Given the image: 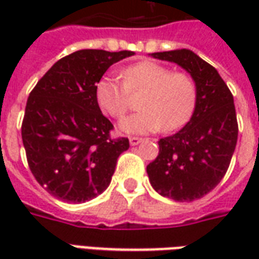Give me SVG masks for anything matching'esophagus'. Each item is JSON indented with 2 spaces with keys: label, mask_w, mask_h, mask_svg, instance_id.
Listing matches in <instances>:
<instances>
[{
  "label": "esophagus",
  "mask_w": 259,
  "mask_h": 259,
  "mask_svg": "<svg viewBox=\"0 0 259 259\" xmlns=\"http://www.w3.org/2000/svg\"><path fill=\"white\" fill-rule=\"evenodd\" d=\"M129 141H130V146H137L139 143L143 141V139H141V137H130Z\"/></svg>",
  "instance_id": "34e87169"
}]
</instances>
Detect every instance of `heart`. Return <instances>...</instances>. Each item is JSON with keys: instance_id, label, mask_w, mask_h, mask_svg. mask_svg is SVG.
Wrapping results in <instances>:
<instances>
[{"instance_id": "1", "label": "heart", "mask_w": 259, "mask_h": 259, "mask_svg": "<svg viewBox=\"0 0 259 259\" xmlns=\"http://www.w3.org/2000/svg\"><path fill=\"white\" fill-rule=\"evenodd\" d=\"M120 80L104 76L96 87V98L104 112L113 119L123 118L130 108V94L144 91L139 101L140 112L122 120L126 133L144 135L183 127L194 112L197 85L190 74L172 72L152 61H141L120 70Z\"/></svg>"}]
</instances>
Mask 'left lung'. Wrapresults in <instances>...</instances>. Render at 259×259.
<instances>
[{
  "instance_id": "left-lung-1",
  "label": "left lung",
  "mask_w": 259,
  "mask_h": 259,
  "mask_svg": "<svg viewBox=\"0 0 259 259\" xmlns=\"http://www.w3.org/2000/svg\"><path fill=\"white\" fill-rule=\"evenodd\" d=\"M185 68L197 85L194 113L185 127L158 141L147 165L150 183L163 197L194 201L213 190L228 172L239 124L233 96L217 69L190 50L152 54Z\"/></svg>"
}]
</instances>
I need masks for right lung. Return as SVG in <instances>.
I'll return each mask as SVG.
<instances>
[{"mask_svg": "<svg viewBox=\"0 0 259 259\" xmlns=\"http://www.w3.org/2000/svg\"><path fill=\"white\" fill-rule=\"evenodd\" d=\"M135 53L80 50L66 55L30 91L22 140L30 172L65 202H85L105 190L129 139H113L101 113L97 83L108 68Z\"/></svg>", "mask_w": 259, "mask_h": 259, "instance_id": "obj_1", "label": "right lung"}]
</instances>
